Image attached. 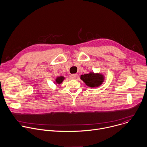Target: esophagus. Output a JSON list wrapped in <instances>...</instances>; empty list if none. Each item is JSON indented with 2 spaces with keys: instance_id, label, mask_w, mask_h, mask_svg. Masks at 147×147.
<instances>
[{
  "instance_id": "34e87169",
  "label": "esophagus",
  "mask_w": 147,
  "mask_h": 147,
  "mask_svg": "<svg viewBox=\"0 0 147 147\" xmlns=\"http://www.w3.org/2000/svg\"><path fill=\"white\" fill-rule=\"evenodd\" d=\"M71 78L72 79H76L77 78V74H73L71 75Z\"/></svg>"
}]
</instances>
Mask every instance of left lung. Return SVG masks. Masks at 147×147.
<instances>
[{
	"label": "left lung",
	"mask_w": 147,
	"mask_h": 147,
	"mask_svg": "<svg viewBox=\"0 0 147 147\" xmlns=\"http://www.w3.org/2000/svg\"><path fill=\"white\" fill-rule=\"evenodd\" d=\"M80 78L90 88L99 86L102 84L105 80L103 74L100 73L95 74L92 72L81 75Z\"/></svg>",
	"instance_id": "1"
}]
</instances>
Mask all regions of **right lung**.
Listing matches in <instances>:
<instances>
[{
    "mask_svg": "<svg viewBox=\"0 0 147 147\" xmlns=\"http://www.w3.org/2000/svg\"><path fill=\"white\" fill-rule=\"evenodd\" d=\"M64 79H65V77L63 76H60L57 77L55 79V84H61L63 82Z\"/></svg>",
    "mask_w": 147,
    "mask_h": 147,
    "instance_id": "obj_1",
    "label": "right lung"
}]
</instances>
